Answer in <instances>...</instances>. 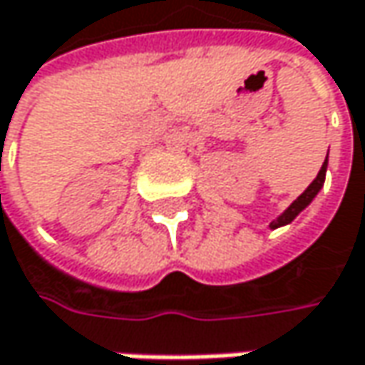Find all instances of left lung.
Segmentation results:
<instances>
[{"instance_id":"obj_1","label":"left lung","mask_w":365,"mask_h":365,"mask_svg":"<svg viewBox=\"0 0 365 365\" xmlns=\"http://www.w3.org/2000/svg\"><path fill=\"white\" fill-rule=\"evenodd\" d=\"M326 165H328V160H324V165H322V169H319V173H317V178H315L314 182L309 183V187L282 213L274 223H272V227H280V225H286V223H290L294 217L299 215L312 200H314V196L319 192V187H322V183H324V178H326Z\"/></svg>"}]
</instances>
